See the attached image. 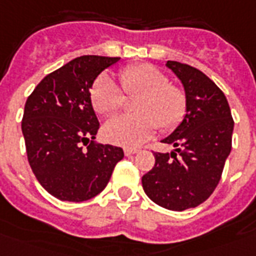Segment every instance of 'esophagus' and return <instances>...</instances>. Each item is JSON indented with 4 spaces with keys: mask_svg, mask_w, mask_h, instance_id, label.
<instances>
[{
    "mask_svg": "<svg viewBox=\"0 0 256 256\" xmlns=\"http://www.w3.org/2000/svg\"><path fill=\"white\" fill-rule=\"evenodd\" d=\"M136 152H138V150H136V148H126V150H124V154H126V156H134V154H136Z\"/></svg>",
    "mask_w": 256,
    "mask_h": 256,
    "instance_id": "34e87169",
    "label": "esophagus"
}]
</instances>
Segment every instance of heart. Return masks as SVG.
Listing matches in <instances>:
<instances>
[{
	"label": "heart",
	"instance_id": "heart-1",
	"mask_svg": "<svg viewBox=\"0 0 256 256\" xmlns=\"http://www.w3.org/2000/svg\"><path fill=\"white\" fill-rule=\"evenodd\" d=\"M121 88L126 95H138L136 114H120L106 121V139L124 147H138L161 130H174L186 114V94L169 83L168 76L152 65H132L118 70ZM126 96L108 74L91 87V104L96 113L110 116L122 108Z\"/></svg>",
	"mask_w": 256,
	"mask_h": 256
}]
</instances>
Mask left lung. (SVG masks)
<instances>
[{
  "label": "left lung",
  "mask_w": 256,
  "mask_h": 256,
  "mask_svg": "<svg viewBox=\"0 0 256 256\" xmlns=\"http://www.w3.org/2000/svg\"><path fill=\"white\" fill-rule=\"evenodd\" d=\"M182 82L186 116L162 143L169 152H154L156 165L142 177L146 195L158 206L182 212L199 206L216 190L232 148L233 118L226 96L199 69L177 61L165 64Z\"/></svg>",
  "instance_id": "1"
}]
</instances>
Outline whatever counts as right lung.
Segmentation results:
<instances>
[{
  "instance_id": "right-lung-1",
  "label": "right lung",
  "mask_w": 256,
  "mask_h": 256,
  "mask_svg": "<svg viewBox=\"0 0 256 256\" xmlns=\"http://www.w3.org/2000/svg\"><path fill=\"white\" fill-rule=\"evenodd\" d=\"M118 61L78 57L44 78L26 102L22 130L30 166L40 186L60 200L96 196L124 158L121 147L94 142L100 121L90 94L95 79Z\"/></svg>"
}]
</instances>
